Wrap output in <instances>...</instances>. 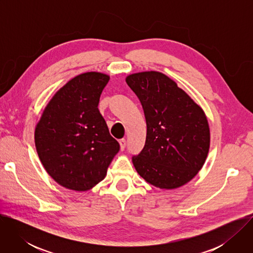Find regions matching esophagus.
<instances>
[{
	"label": "esophagus",
	"instance_id": "34e87169",
	"mask_svg": "<svg viewBox=\"0 0 253 253\" xmlns=\"http://www.w3.org/2000/svg\"><path fill=\"white\" fill-rule=\"evenodd\" d=\"M119 144H120V149L123 151L125 149V147H126V140L125 139H121L119 141Z\"/></svg>",
	"mask_w": 253,
	"mask_h": 253
}]
</instances>
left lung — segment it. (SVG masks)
Segmentation results:
<instances>
[{
	"instance_id": "left-lung-1",
	"label": "left lung",
	"mask_w": 253,
	"mask_h": 253,
	"mask_svg": "<svg viewBox=\"0 0 253 253\" xmlns=\"http://www.w3.org/2000/svg\"><path fill=\"white\" fill-rule=\"evenodd\" d=\"M126 83L146 119V142L132 157L137 173L160 189L181 187L205 163L210 130L202 108L177 83L157 71L130 74Z\"/></svg>"
}]
</instances>
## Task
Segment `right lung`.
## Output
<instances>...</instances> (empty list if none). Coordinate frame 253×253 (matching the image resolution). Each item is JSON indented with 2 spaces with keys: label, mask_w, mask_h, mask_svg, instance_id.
Wrapping results in <instances>:
<instances>
[{
  "label": "right lung",
  "mask_w": 253,
  "mask_h": 253,
  "mask_svg": "<svg viewBox=\"0 0 253 253\" xmlns=\"http://www.w3.org/2000/svg\"><path fill=\"white\" fill-rule=\"evenodd\" d=\"M110 76L86 72L49 101L35 128V145L48 174L61 186L87 191L105 178L118 153L98 104Z\"/></svg>",
  "instance_id": "obj_1"
}]
</instances>
